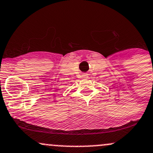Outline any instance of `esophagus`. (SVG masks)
I'll use <instances>...</instances> for the list:
<instances>
[{
	"label": "esophagus",
	"mask_w": 153,
	"mask_h": 153,
	"mask_svg": "<svg viewBox=\"0 0 153 153\" xmlns=\"http://www.w3.org/2000/svg\"><path fill=\"white\" fill-rule=\"evenodd\" d=\"M84 76H85V75H84Z\"/></svg>",
	"instance_id": "1"
}]
</instances>
